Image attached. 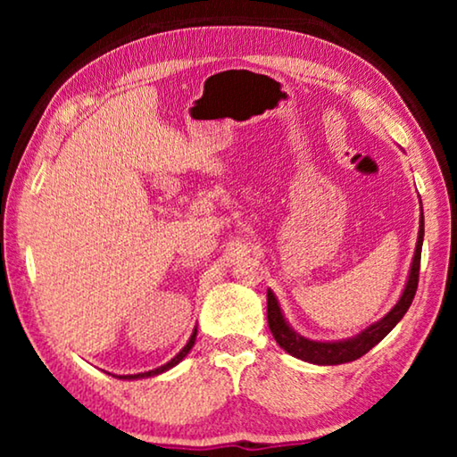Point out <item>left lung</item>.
I'll return each instance as SVG.
<instances>
[{"instance_id": "1", "label": "left lung", "mask_w": 457, "mask_h": 457, "mask_svg": "<svg viewBox=\"0 0 457 457\" xmlns=\"http://www.w3.org/2000/svg\"><path fill=\"white\" fill-rule=\"evenodd\" d=\"M421 245H423V213H421L420 236H417L411 270H409L405 290L401 294L399 303L391 308V312L386 314L385 319L370 324L369 328H365L361 335L353 338L337 340V343H320V340H311V338L300 337L298 332H294L288 327V322H286L280 306H278L274 292L268 290V327L272 330V337L276 338V343L280 345L286 353L292 354V357L314 362V365H343V362L361 359L362 354H367L375 345L381 343V340L389 335L393 328H395V324L403 319L405 312L409 311V306H411L417 292V282H420Z\"/></svg>"}]
</instances>
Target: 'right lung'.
<instances>
[{
    "instance_id": "obj_1",
    "label": "right lung",
    "mask_w": 457,
    "mask_h": 457,
    "mask_svg": "<svg viewBox=\"0 0 457 457\" xmlns=\"http://www.w3.org/2000/svg\"><path fill=\"white\" fill-rule=\"evenodd\" d=\"M195 337H197V328L193 330V335H191V338L187 340V345L183 346V349L179 351V354H175V357L167 362V365H163V367H159V369H154V370H146V373H138V375H122V377H119V378H143V377H153V375H159V373H163V370H167V369H171V367H175L177 362L179 361H183L185 359V354H187L189 351H191V346L195 345Z\"/></svg>"
}]
</instances>
